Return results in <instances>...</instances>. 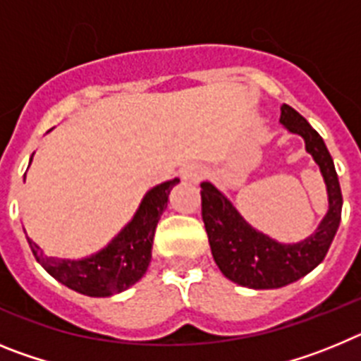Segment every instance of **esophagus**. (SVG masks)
<instances>
[{
	"instance_id": "34e87169",
	"label": "esophagus",
	"mask_w": 361,
	"mask_h": 361,
	"mask_svg": "<svg viewBox=\"0 0 361 361\" xmlns=\"http://www.w3.org/2000/svg\"><path fill=\"white\" fill-rule=\"evenodd\" d=\"M180 177H183V180H186V183H200L204 177L202 166H188V168H184V170L180 171Z\"/></svg>"
}]
</instances>
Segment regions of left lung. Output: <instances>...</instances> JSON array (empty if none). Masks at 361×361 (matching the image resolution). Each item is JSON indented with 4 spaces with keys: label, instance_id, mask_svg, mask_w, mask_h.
<instances>
[{
    "label": "left lung",
    "instance_id": "8db88e82",
    "mask_svg": "<svg viewBox=\"0 0 361 361\" xmlns=\"http://www.w3.org/2000/svg\"><path fill=\"white\" fill-rule=\"evenodd\" d=\"M280 110V123L304 139L305 149L320 166L327 186L329 212L311 237L296 244L276 242L247 224L212 183L200 184L202 220L216 266L226 279L251 289L283 288L311 273L329 251L342 220V190L324 139L295 108L282 104Z\"/></svg>",
    "mask_w": 361,
    "mask_h": 361
}]
</instances>
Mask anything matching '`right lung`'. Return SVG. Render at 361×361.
I'll list each match as a JSON object with an SVG mask.
<instances>
[{
	"label": "right lung",
	"mask_w": 361,
	"mask_h": 361,
	"mask_svg": "<svg viewBox=\"0 0 361 361\" xmlns=\"http://www.w3.org/2000/svg\"><path fill=\"white\" fill-rule=\"evenodd\" d=\"M178 178L152 188L142 199L132 222L124 226L110 244L81 260L47 257L39 245L27 237L37 262L57 282L86 296H111L123 293L145 276L152 260L155 228L168 206V197Z\"/></svg>",
	"instance_id": "1"
}]
</instances>
